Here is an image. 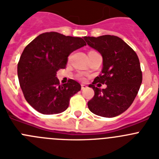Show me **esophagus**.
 <instances>
[{
    "mask_svg": "<svg viewBox=\"0 0 159 159\" xmlns=\"http://www.w3.org/2000/svg\"><path fill=\"white\" fill-rule=\"evenodd\" d=\"M87 88H88V87H87V85H85V84H81V89L82 90L86 89Z\"/></svg>",
    "mask_w": 159,
    "mask_h": 159,
    "instance_id": "1",
    "label": "esophagus"
}]
</instances>
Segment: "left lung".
Returning <instances> with one entry per match:
<instances>
[{"label":"left lung","instance_id":"1","mask_svg":"<svg viewBox=\"0 0 159 159\" xmlns=\"http://www.w3.org/2000/svg\"><path fill=\"white\" fill-rule=\"evenodd\" d=\"M88 45L102 57V74L94 80L90 88L95 92L88 101L89 110L97 116L112 118L127 111L135 99L143 80L139 57L135 52L116 36H84ZM106 84L105 89L94 84Z\"/></svg>","mask_w":159,"mask_h":159}]
</instances>
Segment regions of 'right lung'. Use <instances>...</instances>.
<instances>
[{"label": "right lung", "mask_w": 159, "mask_h": 159, "mask_svg": "<svg viewBox=\"0 0 159 159\" xmlns=\"http://www.w3.org/2000/svg\"><path fill=\"white\" fill-rule=\"evenodd\" d=\"M85 45L80 37L50 32L39 35L25 47L18 62L17 75L24 96L35 110L54 115L68 107L71 97L81 86L74 80L60 84L57 71L65 68L73 51Z\"/></svg>", "instance_id": "right-lung-1"}]
</instances>
